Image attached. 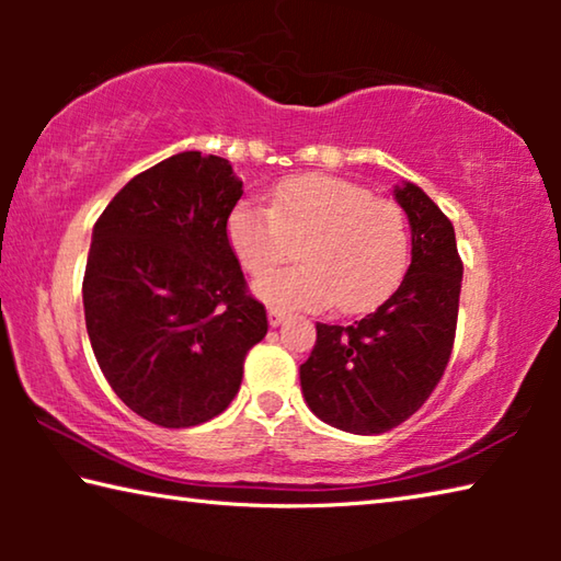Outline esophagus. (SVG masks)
Returning a JSON list of instances; mask_svg holds the SVG:
<instances>
[{
	"label": "esophagus",
	"instance_id": "1",
	"mask_svg": "<svg viewBox=\"0 0 561 561\" xmlns=\"http://www.w3.org/2000/svg\"><path fill=\"white\" fill-rule=\"evenodd\" d=\"M267 317H270V327H274V329H277V327H282V324H284V321H287V319H289V314H287V311H282V309H277V307H270V311H267Z\"/></svg>",
	"mask_w": 561,
	"mask_h": 561
}]
</instances>
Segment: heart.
Listing matches in <instances>:
<instances>
[{
	"label": "heart",
	"instance_id": "obj_1",
	"mask_svg": "<svg viewBox=\"0 0 561 561\" xmlns=\"http://www.w3.org/2000/svg\"><path fill=\"white\" fill-rule=\"evenodd\" d=\"M237 260L252 277L297 254L304 264L254 284V294L284 309L346 314L381 304L401 284L411 240L401 207L371 190L331 175L289 178L274 190L270 210L237 205L227 220Z\"/></svg>",
	"mask_w": 561,
	"mask_h": 561
}]
</instances>
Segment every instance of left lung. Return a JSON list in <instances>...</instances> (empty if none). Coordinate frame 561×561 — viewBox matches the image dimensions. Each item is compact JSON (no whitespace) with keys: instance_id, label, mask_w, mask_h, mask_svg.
I'll list each match as a JSON object with an SVG mask.
<instances>
[{"instance_id":"1","label":"left lung","mask_w":561,"mask_h":561,"mask_svg":"<svg viewBox=\"0 0 561 561\" xmlns=\"http://www.w3.org/2000/svg\"><path fill=\"white\" fill-rule=\"evenodd\" d=\"M393 197L411 225L401 287L351 327L317 324L314 351L299 366L309 411L354 435L391 431L428 401L458 324L462 262L453 222L408 180Z\"/></svg>"}]
</instances>
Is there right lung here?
I'll return each mask as SVG.
<instances>
[{"instance_id":"1","label":"right lung","mask_w":561,"mask_h":561,"mask_svg":"<svg viewBox=\"0 0 561 561\" xmlns=\"http://www.w3.org/2000/svg\"><path fill=\"white\" fill-rule=\"evenodd\" d=\"M242 180L225 158L170 156L128 180L93 225L83 314L93 356L133 413L163 428L220 415L267 311L227 240Z\"/></svg>"}]
</instances>
